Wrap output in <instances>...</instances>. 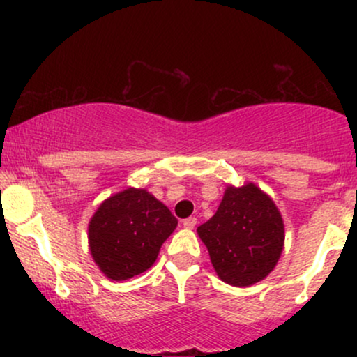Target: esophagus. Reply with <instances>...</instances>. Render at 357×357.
<instances>
[{"instance_id":"obj_1","label":"esophagus","mask_w":357,"mask_h":357,"mask_svg":"<svg viewBox=\"0 0 357 357\" xmlns=\"http://www.w3.org/2000/svg\"><path fill=\"white\" fill-rule=\"evenodd\" d=\"M183 227L188 228V230H192L196 227V218L195 216H190V218L183 220Z\"/></svg>"}]
</instances>
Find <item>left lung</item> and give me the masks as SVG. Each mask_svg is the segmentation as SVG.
<instances>
[{
  "instance_id": "1",
  "label": "left lung",
  "mask_w": 357,
  "mask_h": 357,
  "mask_svg": "<svg viewBox=\"0 0 357 357\" xmlns=\"http://www.w3.org/2000/svg\"><path fill=\"white\" fill-rule=\"evenodd\" d=\"M213 268L227 284L248 287L275 268L284 250V220L253 183L228 186L218 210L198 227Z\"/></svg>"
}]
</instances>
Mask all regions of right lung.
I'll return each instance as SVG.
<instances>
[{"mask_svg": "<svg viewBox=\"0 0 357 357\" xmlns=\"http://www.w3.org/2000/svg\"><path fill=\"white\" fill-rule=\"evenodd\" d=\"M176 227L178 220L151 192L127 188L93 213L89 223L90 253L105 277L127 280L153 267Z\"/></svg>", "mask_w": 357, "mask_h": 357, "instance_id": "1", "label": "right lung"}]
</instances>
